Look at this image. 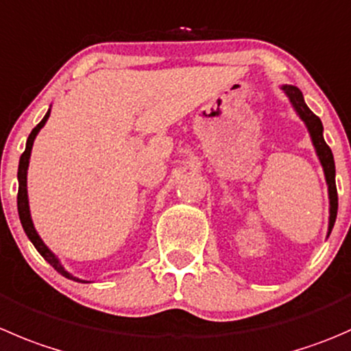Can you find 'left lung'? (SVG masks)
<instances>
[{"mask_svg":"<svg viewBox=\"0 0 351 351\" xmlns=\"http://www.w3.org/2000/svg\"><path fill=\"white\" fill-rule=\"evenodd\" d=\"M281 90L287 94V97L290 99L291 108L295 110V113L298 114L302 121H304L305 128H307L308 135H311L312 145L315 149V154H317L319 162L322 166V171H324L326 185H328V197H329V224H328V237L331 234L332 226H335L336 214H338V190H336V168H335V158H332V152L329 149V145L324 141V128H322V121L308 110V106L304 101V94L298 87L295 85H281Z\"/></svg>","mask_w":351,"mask_h":351,"instance_id":"left-lung-1","label":"left lung"}]
</instances>
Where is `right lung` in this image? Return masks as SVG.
Wrapping results in <instances>:
<instances>
[{
  "label": "right lung",
  "mask_w": 351,
  "mask_h": 351,
  "mask_svg": "<svg viewBox=\"0 0 351 351\" xmlns=\"http://www.w3.org/2000/svg\"><path fill=\"white\" fill-rule=\"evenodd\" d=\"M49 114H51V110H47V113L44 114L43 120L39 121V125H37V127L34 128L32 132H30L29 138H27L25 151H23L22 156H20L19 173H16V178H19V195H16V207H19L20 223H22V228H23V231H25L27 238H29V240L32 241V245L37 248V252H39V254L43 255V257L46 258L47 262H49L51 266H53L54 269L58 271V273L63 274V276L68 278V280L78 281V283H90V281H85V280H80V278L73 276V274H70L66 269H64L63 264H61V261H60V258H58V255L54 254V252H51V248L47 247V245L43 241V238L39 237V233H37L36 226H34L32 216H30L29 195H27V169H29L30 152H32L34 141H36V137H37V134H39V132H40V128H43L44 125H46V121H47V118H49Z\"/></svg>",
  "instance_id": "add662e5"
}]
</instances>
